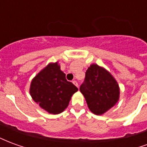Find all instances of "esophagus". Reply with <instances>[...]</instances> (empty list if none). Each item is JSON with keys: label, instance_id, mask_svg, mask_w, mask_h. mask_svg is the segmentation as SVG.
<instances>
[{"label": "esophagus", "instance_id": "1", "mask_svg": "<svg viewBox=\"0 0 147 147\" xmlns=\"http://www.w3.org/2000/svg\"><path fill=\"white\" fill-rule=\"evenodd\" d=\"M72 83H74V85H76V86L77 87H79V84H78V83H77L76 80H74V81H72Z\"/></svg>", "mask_w": 147, "mask_h": 147}]
</instances>
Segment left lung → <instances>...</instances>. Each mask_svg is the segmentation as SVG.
Returning <instances> with one entry per match:
<instances>
[{
  "instance_id": "obj_1",
  "label": "left lung",
  "mask_w": 147,
  "mask_h": 147,
  "mask_svg": "<svg viewBox=\"0 0 147 147\" xmlns=\"http://www.w3.org/2000/svg\"><path fill=\"white\" fill-rule=\"evenodd\" d=\"M80 92L93 113L102 115L117 104L120 98L119 85L108 71L98 64H91L86 71Z\"/></svg>"
}]
</instances>
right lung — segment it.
<instances>
[{
  "instance_id": "1",
  "label": "right lung",
  "mask_w": 147,
  "mask_h": 147,
  "mask_svg": "<svg viewBox=\"0 0 147 147\" xmlns=\"http://www.w3.org/2000/svg\"><path fill=\"white\" fill-rule=\"evenodd\" d=\"M78 88L68 82L57 62L49 64L34 78L30 87L32 98L44 110L52 114L62 113Z\"/></svg>"
}]
</instances>
